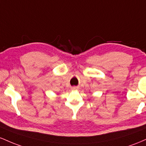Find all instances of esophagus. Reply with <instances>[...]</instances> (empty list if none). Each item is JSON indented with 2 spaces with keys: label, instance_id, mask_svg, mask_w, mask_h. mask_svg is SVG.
<instances>
[{
  "label": "esophagus",
  "instance_id": "obj_1",
  "mask_svg": "<svg viewBox=\"0 0 146 146\" xmlns=\"http://www.w3.org/2000/svg\"><path fill=\"white\" fill-rule=\"evenodd\" d=\"M76 88H75V87H74V88H72V90H76Z\"/></svg>",
  "mask_w": 146,
  "mask_h": 146
}]
</instances>
